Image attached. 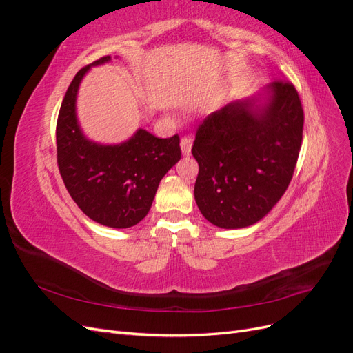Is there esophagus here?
Wrapping results in <instances>:
<instances>
[{
    "instance_id": "obj_1",
    "label": "esophagus",
    "mask_w": 353,
    "mask_h": 353,
    "mask_svg": "<svg viewBox=\"0 0 353 353\" xmlns=\"http://www.w3.org/2000/svg\"><path fill=\"white\" fill-rule=\"evenodd\" d=\"M191 145H193V141H191L190 137L181 138V152H183L184 156L191 154Z\"/></svg>"
}]
</instances>
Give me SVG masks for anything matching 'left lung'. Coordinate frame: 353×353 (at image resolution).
<instances>
[{
  "mask_svg": "<svg viewBox=\"0 0 353 353\" xmlns=\"http://www.w3.org/2000/svg\"><path fill=\"white\" fill-rule=\"evenodd\" d=\"M302 134L301 99L283 79L210 113L191 148L199 163L194 199L201 215L225 230L261 221L290 184Z\"/></svg>",
  "mask_w": 353,
  "mask_h": 353,
  "instance_id": "1",
  "label": "left lung"
}]
</instances>
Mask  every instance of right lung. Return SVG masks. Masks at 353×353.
I'll return each mask as SVG.
<instances>
[{"instance_id":"1","label":"right lung","mask_w":353,"mask_h":353,"mask_svg":"<svg viewBox=\"0 0 353 353\" xmlns=\"http://www.w3.org/2000/svg\"><path fill=\"white\" fill-rule=\"evenodd\" d=\"M110 60H95L70 82L56 128L57 163L70 197L85 215L105 227L130 228L145 218L160 179L181 159V148L178 135L157 138L145 130L114 145L83 135L77 117L81 81L91 66Z\"/></svg>"}]
</instances>
